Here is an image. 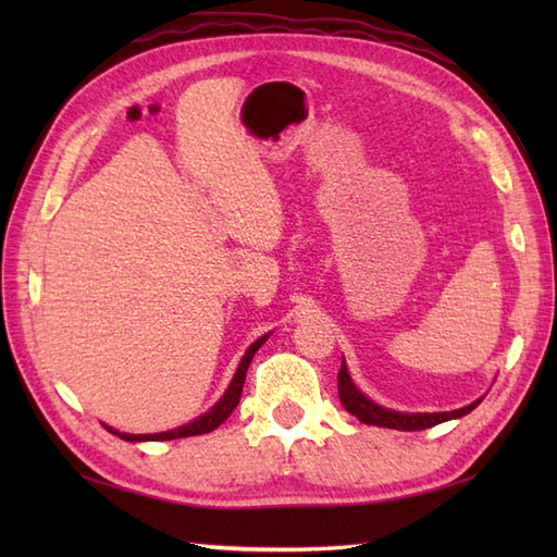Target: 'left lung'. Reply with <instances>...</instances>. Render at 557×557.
<instances>
[{
    "label": "left lung",
    "mask_w": 557,
    "mask_h": 557,
    "mask_svg": "<svg viewBox=\"0 0 557 557\" xmlns=\"http://www.w3.org/2000/svg\"><path fill=\"white\" fill-rule=\"evenodd\" d=\"M337 393H339V401L351 417H357L359 421L369 423V425H383V429H397V431H423L431 429V425H437L449 419H459L469 413L471 409H476L481 405V399H476L474 405L461 407L455 411H443V413H399V411H389L377 407L375 401H371L369 397H363L357 387H354L351 377L347 373V366L342 361V369L337 373Z\"/></svg>",
    "instance_id": "obj_1"
}]
</instances>
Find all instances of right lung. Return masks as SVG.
<instances>
[{
    "mask_svg": "<svg viewBox=\"0 0 557 557\" xmlns=\"http://www.w3.org/2000/svg\"><path fill=\"white\" fill-rule=\"evenodd\" d=\"M265 339H268V335L256 339L253 345L246 349L244 359H242V363H239V369H236V373H234V381H232L230 389H227V393H224V397L218 401V405L206 413V417H200V419H196V421H191V423H186V425H182V429H174V431H168V433H156V435H128V433H120V431H112V429H110V433L120 435L122 441H132V443H134V441H174V437L203 435V433L215 431L222 421L230 419V413L236 409V405H239V397H242V389H244L248 363L253 361V354L260 349V345H263Z\"/></svg>",
    "mask_w": 557,
    "mask_h": 557,
    "instance_id": "add662e5",
    "label": "right lung"
}]
</instances>
